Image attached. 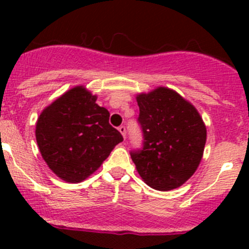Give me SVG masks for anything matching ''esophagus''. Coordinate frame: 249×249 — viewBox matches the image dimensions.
I'll return each instance as SVG.
<instances>
[{
    "label": "esophagus",
    "instance_id": "34e87169",
    "mask_svg": "<svg viewBox=\"0 0 249 249\" xmlns=\"http://www.w3.org/2000/svg\"><path fill=\"white\" fill-rule=\"evenodd\" d=\"M118 130H119V132L123 135V137L125 139V136H126V129H125V126H123L122 125V126L118 127Z\"/></svg>",
    "mask_w": 249,
    "mask_h": 249
}]
</instances>
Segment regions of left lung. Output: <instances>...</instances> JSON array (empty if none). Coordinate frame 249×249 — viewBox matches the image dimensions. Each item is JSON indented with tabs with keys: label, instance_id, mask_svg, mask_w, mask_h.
I'll return each mask as SVG.
<instances>
[{
	"label": "left lung",
	"instance_id": "left-lung-1",
	"mask_svg": "<svg viewBox=\"0 0 249 249\" xmlns=\"http://www.w3.org/2000/svg\"><path fill=\"white\" fill-rule=\"evenodd\" d=\"M142 150L131 159L143 180L157 190L184 184L199 167L207 137L201 115L177 91L158 87L136 95Z\"/></svg>",
	"mask_w": 249,
	"mask_h": 249
}]
</instances>
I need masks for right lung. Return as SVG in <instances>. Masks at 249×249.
<instances>
[{"label": "right lung", "mask_w": 249, "mask_h": 249, "mask_svg": "<svg viewBox=\"0 0 249 249\" xmlns=\"http://www.w3.org/2000/svg\"><path fill=\"white\" fill-rule=\"evenodd\" d=\"M97 96L77 85L42 110L36 141L48 167L61 179L79 183L96 171L123 141L109 125V112Z\"/></svg>", "instance_id": "obj_1"}]
</instances>
